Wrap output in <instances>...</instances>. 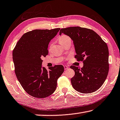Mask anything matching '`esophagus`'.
<instances>
[{
  "label": "esophagus",
  "mask_w": 120,
  "mask_h": 120,
  "mask_svg": "<svg viewBox=\"0 0 120 120\" xmlns=\"http://www.w3.org/2000/svg\"><path fill=\"white\" fill-rule=\"evenodd\" d=\"M64 69H65V70H67V69H69V67H68V66H66V65H64Z\"/></svg>",
  "instance_id": "1"
}]
</instances>
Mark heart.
Returning <instances> with one entry per match:
<instances>
[{
    "instance_id": "heart-1",
    "label": "heart",
    "mask_w": 120,
    "mask_h": 120,
    "mask_svg": "<svg viewBox=\"0 0 120 120\" xmlns=\"http://www.w3.org/2000/svg\"><path fill=\"white\" fill-rule=\"evenodd\" d=\"M58 41H59V42L60 43V44H61L62 45H63L64 43H66V42H70V41L71 42L70 38L69 36L64 34L62 35H60V37H59Z\"/></svg>"
}]
</instances>
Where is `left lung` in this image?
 I'll list each match as a JSON object with an SVG mask.
<instances>
[{"mask_svg": "<svg viewBox=\"0 0 120 120\" xmlns=\"http://www.w3.org/2000/svg\"><path fill=\"white\" fill-rule=\"evenodd\" d=\"M62 33L73 42L78 61H83L81 68L71 65L75 72L71 79L74 89L82 93L97 91L104 83L109 71V51L106 43L94 31L80 27L62 28Z\"/></svg>", "mask_w": 120, "mask_h": 120, "instance_id": "obj_1", "label": "left lung"}]
</instances>
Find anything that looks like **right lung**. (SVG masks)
I'll return each instance as SVG.
<instances>
[{
  "label": "right lung",
  "instance_id": "obj_1",
  "mask_svg": "<svg viewBox=\"0 0 120 120\" xmlns=\"http://www.w3.org/2000/svg\"><path fill=\"white\" fill-rule=\"evenodd\" d=\"M60 28L35 29L24 34L13 51L15 73L22 87L31 96L45 98L54 93L57 81L64 72L62 65L48 71L42 58L48 54V45Z\"/></svg>",
  "mask_w": 120,
  "mask_h": 120
}]
</instances>
